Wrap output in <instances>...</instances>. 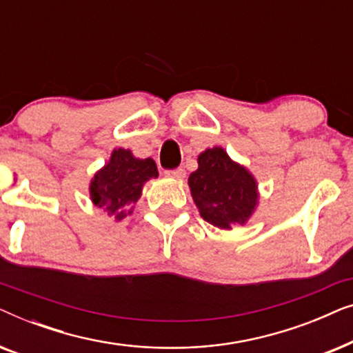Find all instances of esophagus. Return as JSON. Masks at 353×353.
I'll list each match as a JSON object with an SVG mask.
<instances>
[{"label":"esophagus","instance_id":"1","mask_svg":"<svg viewBox=\"0 0 353 353\" xmlns=\"http://www.w3.org/2000/svg\"><path fill=\"white\" fill-rule=\"evenodd\" d=\"M167 176L175 178V180H185L186 172H185V168H175V170H168Z\"/></svg>","mask_w":353,"mask_h":353}]
</instances>
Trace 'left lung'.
Listing matches in <instances>:
<instances>
[{
    "mask_svg": "<svg viewBox=\"0 0 353 353\" xmlns=\"http://www.w3.org/2000/svg\"><path fill=\"white\" fill-rule=\"evenodd\" d=\"M188 185L202 219L220 230L244 226L259 207V183L252 172L221 146L207 148L197 156V170Z\"/></svg>",
    "mask_w": 353,
    "mask_h": 353,
    "instance_id": "1",
    "label": "left lung"
}]
</instances>
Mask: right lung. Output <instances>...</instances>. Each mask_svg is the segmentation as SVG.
<instances>
[{"instance_id": "1", "label": "right lung", "mask_w": 353, "mask_h": 353, "mask_svg": "<svg viewBox=\"0 0 353 353\" xmlns=\"http://www.w3.org/2000/svg\"><path fill=\"white\" fill-rule=\"evenodd\" d=\"M157 176L154 159H139L130 149L115 148L104 167L91 178L90 199L115 221H120L133 214L146 181Z\"/></svg>"}]
</instances>
